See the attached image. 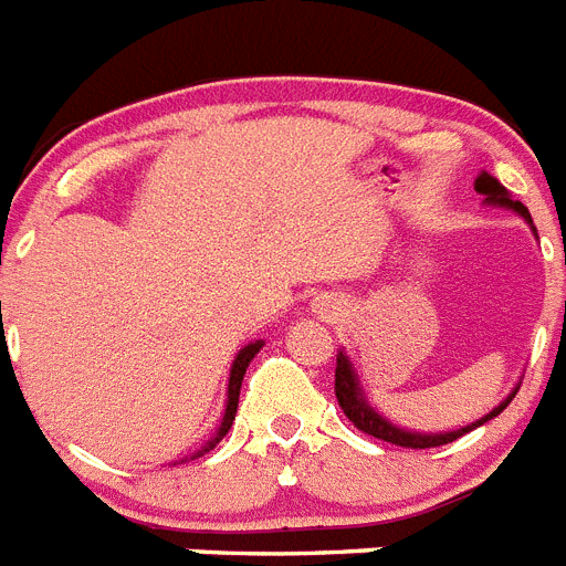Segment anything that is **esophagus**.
<instances>
[{
  "mask_svg": "<svg viewBox=\"0 0 566 566\" xmlns=\"http://www.w3.org/2000/svg\"><path fill=\"white\" fill-rule=\"evenodd\" d=\"M314 308H317L319 314H334V303H328V300H319V303H314Z\"/></svg>",
  "mask_w": 566,
  "mask_h": 566,
  "instance_id": "34e87169",
  "label": "esophagus"
}]
</instances>
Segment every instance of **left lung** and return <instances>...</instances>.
Wrapping results in <instances>:
<instances>
[{
  "label": "left lung",
  "mask_w": 566,
  "mask_h": 566,
  "mask_svg": "<svg viewBox=\"0 0 566 566\" xmlns=\"http://www.w3.org/2000/svg\"><path fill=\"white\" fill-rule=\"evenodd\" d=\"M476 192L484 195V203H490V207H504V209H513L516 214H522L524 221L530 223V229L536 232V227H533V218H530L527 207H524L522 201H513L510 198L507 189L502 187V184L493 178L490 172H482L476 178ZM538 238V234H536ZM518 388H513V394H510L504 402H499L496 408L490 413H484L482 419H476V422L464 424V428H457V431H444V433H419V431H408V428H397L394 422H388V419L382 417V413H377V408H371L368 405V399H365L363 388H359V377L354 374V365L352 359L345 357V352L337 354V371H334V394H337V402L339 408H343V413L348 419H352L354 424H357L359 431L368 433V437L374 439H382V442H391V444H399V448H413V451H422V448H439V444H448L453 442V439H459L462 433L473 431V428H479V424L490 422L493 417H499V413L504 411L510 405V399L516 397Z\"/></svg>",
  "instance_id": "8db88e82"
}]
</instances>
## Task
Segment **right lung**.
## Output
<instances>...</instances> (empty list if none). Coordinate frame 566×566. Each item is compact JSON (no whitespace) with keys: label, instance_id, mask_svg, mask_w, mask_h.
Masks as SVG:
<instances>
[{"label":"right lung","instance_id":"1","mask_svg":"<svg viewBox=\"0 0 566 566\" xmlns=\"http://www.w3.org/2000/svg\"><path fill=\"white\" fill-rule=\"evenodd\" d=\"M260 348H263V339H254V343L243 345V348H240V352H238V357H234V363H232V371H229V388H227V411H223L221 428H218V431H214V437L209 439V442H207V448H203V451H198V457H201V453H207V451H212L214 444L221 442V439L227 437V433H229V428H232V422H234V413H238L240 382H243V374H247L249 363H252V359H254V354H258Z\"/></svg>","mask_w":566,"mask_h":566}]
</instances>
